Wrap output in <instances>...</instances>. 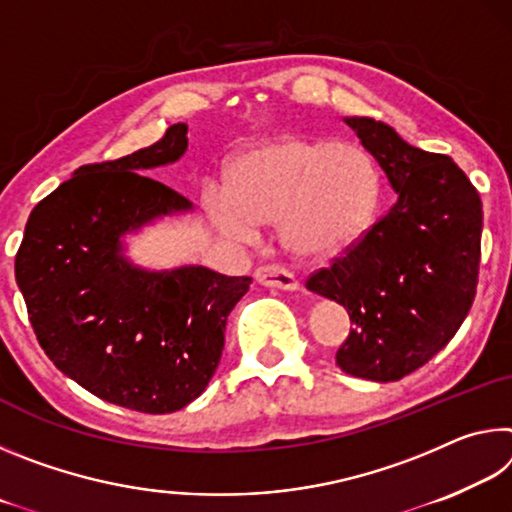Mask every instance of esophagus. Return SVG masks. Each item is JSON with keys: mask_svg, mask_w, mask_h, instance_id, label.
Instances as JSON below:
<instances>
[{"mask_svg": "<svg viewBox=\"0 0 512 512\" xmlns=\"http://www.w3.org/2000/svg\"><path fill=\"white\" fill-rule=\"evenodd\" d=\"M255 280L264 287H275V289H284V291H296L300 284L296 277H293L287 268L277 266V264H262L255 271Z\"/></svg>", "mask_w": 512, "mask_h": 512, "instance_id": "esophagus-1", "label": "esophagus"}]
</instances>
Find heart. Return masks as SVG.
<instances>
[{
    "instance_id": "heart-1",
    "label": "heart",
    "mask_w": 512,
    "mask_h": 512,
    "mask_svg": "<svg viewBox=\"0 0 512 512\" xmlns=\"http://www.w3.org/2000/svg\"><path fill=\"white\" fill-rule=\"evenodd\" d=\"M377 207L379 176L366 151L287 137L232 164L228 196H214L212 216L239 241H253L257 225L280 223L291 255L327 259L366 237Z\"/></svg>"
}]
</instances>
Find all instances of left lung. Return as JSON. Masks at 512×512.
Listing matches in <instances>:
<instances>
[{
    "instance_id": "8db88e82",
    "label": "left lung",
    "mask_w": 512,
    "mask_h": 512,
    "mask_svg": "<svg viewBox=\"0 0 512 512\" xmlns=\"http://www.w3.org/2000/svg\"><path fill=\"white\" fill-rule=\"evenodd\" d=\"M397 192L359 244L307 277V289L348 309L336 350L343 372L397 381L452 341L470 311L481 262L483 210L449 155L406 144L391 126L345 119Z\"/></svg>"
}]
</instances>
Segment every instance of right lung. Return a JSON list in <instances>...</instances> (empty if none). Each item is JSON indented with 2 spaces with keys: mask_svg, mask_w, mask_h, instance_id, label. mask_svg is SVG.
Listing matches in <instances>:
<instances>
[{
  "mask_svg": "<svg viewBox=\"0 0 512 512\" xmlns=\"http://www.w3.org/2000/svg\"><path fill=\"white\" fill-rule=\"evenodd\" d=\"M187 124L119 160L85 164L33 207L15 280L40 348L85 391L140 413L183 409L210 384L230 311L253 280L203 266L146 273L121 257L124 232L189 210L144 176L178 160Z\"/></svg>",
  "mask_w": 512,
  "mask_h": 512,
  "instance_id": "obj_1",
  "label": "right lung"
}]
</instances>
